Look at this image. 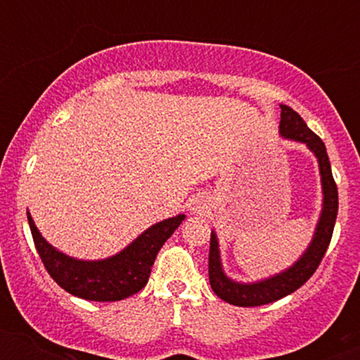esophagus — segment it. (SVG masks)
<instances>
[{
	"mask_svg": "<svg viewBox=\"0 0 360 360\" xmlns=\"http://www.w3.org/2000/svg\"><path fill=\"white\" fill-rule=\"evenodd\" d=\"M191 210H193V212H202L203 210V205L200 202H195L193 203V207H191Z\"/></svg>",
	"mask_w": 360,
	"mask_h": 360,
	"instance_id": "esophagus-1",
	"label": "esophagus"
}]
</instances>
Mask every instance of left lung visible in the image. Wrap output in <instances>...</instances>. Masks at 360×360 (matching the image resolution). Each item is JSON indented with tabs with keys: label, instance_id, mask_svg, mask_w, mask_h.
Segmentation results:
<instances>
[{
	"label": "left lung",
	"instance_id": "obj_1",
	"mask_svg": "<svg viewBox=\"0 0 360 360\" xmlns=\"http://www.w3.org/2000/svg\"><path fill=\"white\" fill-rule=\"evenodd\" d=\"M281 134L289 139L304 143L315 157L319 158V169L322 176V191H324V205H322L321 219H319L317 230H315L314 240L308 245L307 252L282 274L266 278L256 284H238L230 281L223 274L219 259V249H217L216 233H210V250H209V282L212 291L226 303L235 307H261V304L274 303L281 297L288 296L300 289L321 264L326 250L331 242L333 230H335L338 216V188L335 177L331 172L326 144L322 143L317 134L311 132L303 122L300 115L289 106H281Z\"/></svg>",
	"mask_w": 360,
	"mask_h": 360
}]
</instances>
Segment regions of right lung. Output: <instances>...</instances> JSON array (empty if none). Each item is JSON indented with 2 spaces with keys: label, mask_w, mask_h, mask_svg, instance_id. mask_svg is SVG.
Masks as SVG:
<instances>
[{
  "label": "right lung",
  "mask_w": 360,
  "mask_h": 360,
  "mask_svg": "<svg viewBox=\"0 0 360 360\" xmlns=\"http://www.w3.org/2000/svg\"><path fill=\"white\" fill-rule=\"evenodd\" d=\"M183 219L179 214L153 224L129 248L108 259L79 261L53 249L36 230L27 212L32 240L50 277L64 291L89 301H120L139 292L148 284L158 250Z\"/></svg>",
  "instance_id": "obj_1"
}]
</instances>
